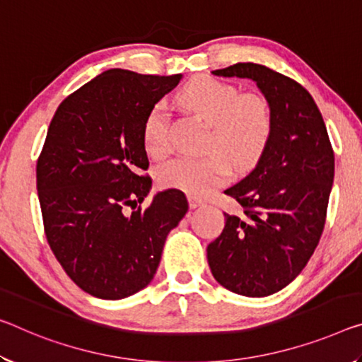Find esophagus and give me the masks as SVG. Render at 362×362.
<instances>
[{
    "instance_id": "esophagus-1",
    "label": "esophagus",
    "mask_w": 362,
    "mask_h": 362,
    "mask_svg": "<svg viewBox=\"0 0 362 362\" xmlns=\"http://www.w3.org/2000/svg\"><path fill=\"white\" fill-rule=\"evenodd\" d=\"M188 204H190L192 209H197V208H199V206H203L204 203L199 202V199H197V198L190 197V198H188Z\"/></svg>"
}]
</instances>
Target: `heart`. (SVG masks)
I'll use <instances>...</instances> for the list:
<instances>
[{"label": "heart", "mask_w": 362, "mask_h": 362, "mask_svg": "<svg viewBox=\"0 0 362 362\" xmlns=\"http://www.w3.org/2000/svg\"><path fill=\"white\" fill-rule=\"evenodd\" d=\"M180 105L209 125L203 158H177L163 164L158 180L163 187L179 188L193 197H204L230 175L235 168L248 169L266 151L272 135V111L259 95H242L235 85L212 77L192 80L180 90ZM143 145L154 158L170 150L169 114L156 105L143 124Z\"/></svg>", "instance_id": "obj_1"}]
</instances>
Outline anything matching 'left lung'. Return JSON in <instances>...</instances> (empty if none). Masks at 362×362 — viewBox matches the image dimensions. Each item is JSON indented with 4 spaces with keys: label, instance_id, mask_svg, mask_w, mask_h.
Returning a JSON list of instances; mask_svg holds the SVG:
<instances>
[{
    "label": "left lung",
    "instance_id": "left-lung-1",
    "mask_svg": "<svg viewBox=\"0 0 362 362\" xmlns=\"http://www.w3.org/2000/svg\"><path fill=\"white\" fill-rule=\"evenodd\" d=\"M212 74L256 82L274 125L256 168L226 190L243 214H223L226 227L208 245V262L227 290L269 296L293 282L319 243L334 183V150L317 105L293 78L253 62Z\"/></svg>",
    "mask_w": 362,
    "mask_h": 362
}]
</instances>
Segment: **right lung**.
Returning <instances> with one entry per match:
<instances>
[{"instance_id":"right-lung-1","label":"right lung","mask_w":362,"mask_h":362,"mask_svg":"<svg viewBox=\"0 0 362 362\" xmlns=\"http://www.w3.org/2000/svg\"><path fill=\"white\" fill-rule=\"evenodd\" d=\"M175 76L109 69L61 103L37 163L49 248L74 284L122 300L151 282L172 228L187 214L180 190H151L143 124Z\"/></svg>"}]
</instances>
